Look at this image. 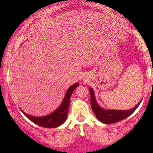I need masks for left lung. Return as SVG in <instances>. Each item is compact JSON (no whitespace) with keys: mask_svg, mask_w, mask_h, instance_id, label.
Masks as SVG:
<instances>
[{"mask_svg":"<svg viewBox=\"0 0 153 153\" xmlns=\"http://www.w3.org/2000/svg\"><path fill=\"white\" fill-rule=\"evenodd\" d=\"M89 92H90L91 98L90 103L92 106V111L94 114L96 116V118L99 120L101 122L104 124H113L116 123L118 121L124 120L129 117L132 112H135V109L138 108L139 104H141V100L135 107L132 109H128V110H116V109H104L102 107H101L96 102V100L95 98V93L92 89L89 88Z\"/></svg>","mask_w":153,"mask_h":153,"instance_id":"left-lung-1","label":"left lung"}]
</instances>
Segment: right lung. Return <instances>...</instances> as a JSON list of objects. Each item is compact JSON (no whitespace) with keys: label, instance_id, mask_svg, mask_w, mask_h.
Returning <instances> with one entry per match:
<instances>
[{"label":"right lung","instance_id":"right-lung-1","mask_svg":"<svg viewBox=\"0 0 153 153\" xmlns=\"http://www.w3.org/2000/svg\"><path fill=\"white\" fill-rule=\"evenodd\" d=\"M79 86V84H75L72 85L69 89H67V92L65 94L64 100H63L62 103L60 105L59 107L54 111L52 113L49 114V115H46V116L43 117H35L26 114L22 111L23 113L24 114L26 117L29 118L31 121L35 123V124L39 125V126H42V127L45 128H55L58 126H61L64 121H66L67 117L68 109H69V100H70L71 95H72V92L75 88L78 87Z\"/></svg>","mask_w":153,"mask_h":153}]
</instances>
